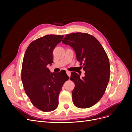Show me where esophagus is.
Segmentation results:
<instances>
[{"instance_id":"obj_1","label":"esophagus","mask_w":132,"mask_h":132,"mask_svg":"<svg viewBox=\"0 0 132 132\" xmlns=\"http://www.w3.org/2000/svg\"><path fill=\"white\" fill-rule=\"evenodd\" d=\"M66 73H67V75L69 77H71V72H70V71H66Z\"/></svg>"}]
</instances>
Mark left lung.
Here are the masks:
<instances>
[{
    "label": "left lung",
    "instance_id": "left-lung-1",
    "mask_svg": "<svg viewBox=\"0 0 132 132\" xmlns=\"http://www.w3.org/2000/svg\"><path fill=\"white\" fill-rule=\"evenodd\" d=\"M62 42L73 48L86 72L82 79L78 73H71L70 80L75 84L74 104L81 109L90 108L102 97L108 84L110 66L108 55L98 40L87 33L67 34Z\"/></svg>",
    "mask_w": 132,
    "mask_h": 132
}]
</instances>
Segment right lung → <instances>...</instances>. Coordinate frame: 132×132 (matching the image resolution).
Masks as SVG:
<instances>
[{"mask_svg":"<svg viewBox=\"0 0 132 132\" xmlns=\"http://www.w3.org/2000/svg\"><path fill=\"white\" fill-rule=\"evenodd\" d=\"M63 35H47L34 40L24 55L21 80L25 92L32 104L44 112L58 106V97L69 77L66 71L51 73L47 67L53 63V51Z\"/></svg>","mask_w":132,"mask_h":132,"instance_id":"right-lung-1","label":"right lung"}]
</instances>
